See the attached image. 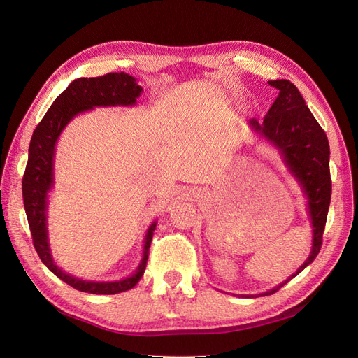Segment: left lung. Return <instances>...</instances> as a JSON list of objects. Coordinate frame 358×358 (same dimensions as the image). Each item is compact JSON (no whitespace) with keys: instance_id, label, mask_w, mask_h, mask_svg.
I'll return each mask as SVG.
<instances>
[{"instance_id":"obj_1","label":"left lung","mask_w":358,"mask_h":358,"mask_svg":"<svg viewBox=\"0 0 358 358\" xmlns=\"http://www.w3.org/2000/svg\"><path fill=\"white\" fill-rule=\"evenodd\" d=\"M268 85L278 90L276 100L263 122L251 119L249 127L278 149L288 171L305 194L312 225V249L306 262L297 268L296 273L278 287L251 297L273 294L315 259L321 249L331 197L330 146L326 133L310 113L296 85L285 79L268 80Z\"/></svg>"}]
</instances>
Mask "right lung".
Here are the masks:
<instances>
[{
	"mask_svg": "<svg viewBox=\"0 0 358 358\" xmlns=\"http://www.w3.org/2000/svg\"><path fill=\"white\" fill-rule=\"evenodd\" d=\"M143 88L136 78L124 71L109 73L100 78H80L73 80L66 91H62L57 100L49 107L40 124L36 127L31 137L28 162L22 179V196L29 230L36 251L50 272L70 287L91 292V294H117L131 289L143 276L149 248L157 227V221L149 225L145 236L143 255L133 275L109 282H96L76 278L55 263L52 257L48 236V199L53 187V158L55 146L62 129L69 125L73 117L95 109V107H131L137 104V99Z\"/></svg>",
	"mask_w": 358,
	"mask_h": 358,
	"instance_id": "1",
	"label": "right lung"
}]
</instances>
